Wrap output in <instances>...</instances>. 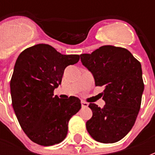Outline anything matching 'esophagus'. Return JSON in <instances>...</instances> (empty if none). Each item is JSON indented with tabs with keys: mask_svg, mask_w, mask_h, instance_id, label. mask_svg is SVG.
I'll use <instances>...</instances> for the list:
<instances>
[{
	"mask_svg": "<svg viewBox=\"0 0 155 155\" xmlns=\"http://www.w3.org/2000/svg\"><path fill=\"white\" fill-rule=\"evenodd\" d=\"M81 105H82V107H84V108H86V107H87L88 106V104L87 103V102L84 101H81Z\"/></svg>",
	"mask_w": 155,
	"mask_h": 155,
	"instance_id": "esophagus-1",
	"label": "esophagus"
}]
</instances>
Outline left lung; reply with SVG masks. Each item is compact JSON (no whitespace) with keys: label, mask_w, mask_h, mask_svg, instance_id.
Wrapping results in <instances>:
<instances>
[{"label":"left lung","mask_w":155,"mask_h":155,"mask_svg":"<svg viewBox=\"0 0 155 155\" xmlns=\"http://www.w3.org/2000/svg\"><path fill=\"white\" fill-rule=\"evenodd\" d=\"M91 71L105 104L90 103L92 118L86 122L91 137L102 143H114L130 132L139 113L144 91L142 66L128 50L103 46L92 54H80Z\"/></svg>","instance_id":"left-lung-1"}]
</instances>
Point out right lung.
Here are the masks:
<instances>
[{"mask_svg":"<svg viewBox=\"0 0 155 155\" xmlns=\"http://www.w3.org/2000/svg\"><path fill=\"white\" fill-rule=\"evenodd\" d=\"M78 54H62L47 44L24 50L17 58L10 80L13 110L32 142L49 147L63 142L68 121L81 108L78 97L54 96L65 68L79 61Z\"/></svg>","mask_w":155,"mask_h":155,"instance_id":"1","label":"right lung"}]
</instances>
